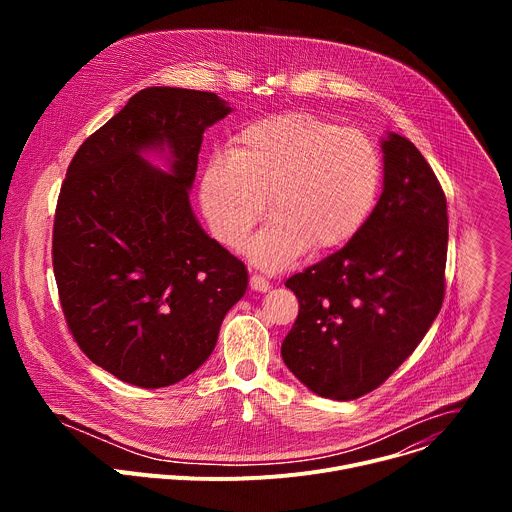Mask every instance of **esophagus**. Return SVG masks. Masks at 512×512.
I'll use <instances>...</instances> for the list:
<instances>
[{"mask_svg": "<svg viewBox=\"0 0 512 512\" xmlns=\"http://www.w3.org/2000/svg\"><path fill=\"white\" fill-rule=\"evenodd\" d=\"M249 283H251V289H255V291H267V289H271V283H269L263 275H259V273H253L251 279H249Z\"/></svg>", "mask_w": 512, "mask_h": 512, "instance_id": "1", "label": "esophagus"}]
</instances>
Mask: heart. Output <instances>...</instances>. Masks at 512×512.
<instances>
[{
    "mask_svg": "<svg viewBox=\"0 0 512 512\" xmlns=\"http://www.w3.org/2000/svg\"><path fill=\"white\" fill-rule=\"evenodd\" d=\"M381 184V154L362 131L283 113L249 123L235 152L208 160L200 202L214 237L239 249L269 196L273 218L249 253L259 267L281 269L308 247L328 251L354 239L375 212Z\"/></svg>",
    "mask_w": 512,
    "mask_h": 512,
    "instance_id": "heart-1",
    "label": "heart"
}]
</instances>
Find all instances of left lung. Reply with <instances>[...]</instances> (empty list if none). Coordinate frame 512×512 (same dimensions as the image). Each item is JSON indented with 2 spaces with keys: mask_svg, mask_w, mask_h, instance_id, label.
<instances>
[{
  "mask_svg": "<svg viewBox=\"0 0 512 512\" xmlns=\"http://www.w3.org/2000/svg\"><path fill=\"white\" fill-rule=\"evenodd\" d=\"M383 194L364 229L285 287L300 312L281 344L310 391L352 401L383 385L442 310L448 257L446 194L415 145L383 139Z\"/></svg>",
  "mask_w": 512,
  "mask_h": 512,
  "instance_id": "obj_1",
  "label": "left lung"
}]
</instances>
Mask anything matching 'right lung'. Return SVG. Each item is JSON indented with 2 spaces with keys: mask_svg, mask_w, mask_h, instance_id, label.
Returning a JSON list of instances; mask_svg holds the SVG:
<instances>
[{
  "mask_svg": "<svg viewBox=\"0 0 512 512\" xmlns=\"http://www.w3.org/2000/svg\"><path fill=\"white\" fill-rule=\"evenodd\" d=\"M231 113L214 93L148 87L77 150L62 182L52 267L72 338L113 377L160 389L192 375L245 296L247 267L192 212L206 127ZM171 154V172L142 158Z\"/></svg>",
  "mask_w": 512,
  "mask_h": 512,
  "instance_id": "obj_1",
  "label": "right lung"
}]
</instances>
